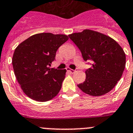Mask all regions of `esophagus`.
Returning <instances> with one entry per match:
<instances>
[{"label": "esophagus", "instance_id": "34e87169", "mask_svg": "<svg viewBox=\"0 0 133 133\" xmlns=\"http://www.w3.org/2000/svg\"><path fill=\"white\" fill-rule=\"evenodd\" d=\"M68 69V71H70V72H71V74H73V73H74V72H75V71H76V70H77V68H76V69H75V70H74V69H69V68H68V69Z\"/></svg>", "mask_w": 133, "mask_h": 133}]
</instances>
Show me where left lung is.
I'll list each match as a JSON object with an SVG mask.
<instances>
[{"label":"left lung","instance_id":"8db88e82","mask_svg":"<svg viewBox=\"0 0 133 133\" xmlns=\"http://www.w3.org/2000/svg\"><path fill=\"white\" fill-rule=\"evenodd\" d=\"M69 38L81 51L84 61L91 62V65L85 71L84 82L77 85L79 88L92 96L112 90L120 80L126 64L120 45L111 37L91 30L69 34Z\"/></svg>","mask_w":133,"mask_h":133}]
</instances>
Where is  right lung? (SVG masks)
Instances as JSON below:
<instances>
[{
    "label": "right lung",
    "mask_w": 133,
    "mask_h": 133,
    "mask_svg": "<svg viewBox=\"0 0 133 133\" xmlns=\"http://www.w3.org/2000/svg\"><path fill=\"white\" fill-rule=\"evenodd\" d=\"M68 40L64 34L40 33L20 43L14 50V74L24 93L35 101H48L58 95L65 69L50 68L58 49Z\"/></svg>",
    "instance_id": "obj_1"
}]
</instances>
